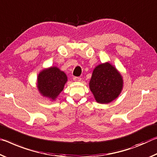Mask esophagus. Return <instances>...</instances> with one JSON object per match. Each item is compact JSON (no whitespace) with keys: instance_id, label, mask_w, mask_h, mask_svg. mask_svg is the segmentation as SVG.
Wrapping results in <instances>:
<instances>
[{"instance_id":"34e87169","label":"esophagus","mask_w":157,"mask_h":157,"mask_svg":"<svg viewBox=\"0 0 157 157\" xmlns=\"http://www.w3.org/2000/svg\"><path fill=\"white\" fill-rule=\"evenodd\" d=\"M74 81H76V82H80L81 81V78H80V77H74Z\"/></svg>"}]
</instances>
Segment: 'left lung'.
Segmentation results:
<instances>
[{"mask_svg":"<svg viewBox=\"0 0 157 157\" xmlns=\"http://www.w3.org/2000/svg\"><path fill=\"white\" fill-rule=\"evenodd\" d=\"M89 87L97 103L109 104L121 93L122 76L110 63H101L94 69Z\"/></svg>","mask_w":157,"mask_h":157,"instance_id":"8db88e82","label":"left lung"}]
</instances>
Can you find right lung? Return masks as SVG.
Here are the masks:
<instances>
[{
	"instance_id": "add662e5",
	"label": "right lung",
	"mask_w": 157,
	"mask_h": 157,
	"mask_svg": "<svg viewBox=\"0 0 157 157\" xmlns=\"http://www.w3.org/2000/svg\"><path fill=\"white\" fill-rule=\"evenodd\" d=\"M67 76L57 67H50L40 71L37 78L38 91L43 97L54 101L63 90Z\"/></svg>"
}]
</instances>
